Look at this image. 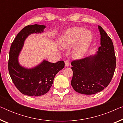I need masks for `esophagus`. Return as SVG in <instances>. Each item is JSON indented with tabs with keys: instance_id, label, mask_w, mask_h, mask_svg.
Returning a JSON list of instances; mask_svg holds the SVG:
<instances>
[{
	"instance_id": "1",
	"label": "esophagus",
	"mask_w": 123,
	"mask_h": 123,
	"mask_svg": "<svg viewBox=\"0 0 123 123\" xmlns=\"http://www.w3.org/2000/svg\"><path fill=\"white\" fill-rule=\"evenodd\" d=\"M70 65V62H69V60H65V67H69Z\"/></svg>"
}]
</instances>
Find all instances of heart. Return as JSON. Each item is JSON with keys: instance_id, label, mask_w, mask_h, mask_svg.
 Listing matches in <instances>:
<instances>
[{"instance_id": "1", "label": "heart", "mask_w": 123, "mask_h": 123, "mask_svg": "<svg viewBox=\"0 0 123 123\" xmlns=\"http://www.w3.org/2000/svg\"><path fill=\"white\" fill-rule=\"evenodd\" d=\"M93 35L90 31L84 28L74 27L69 28L62 35L59 40L60 46L64 49L73 47L72 55L75 59L85 56L92 43Z\"/></svg>"}]
</instances>
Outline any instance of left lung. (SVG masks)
<instances>
[{"instance_id": "obj_1", "label": "left lung", "mask_w": 123, "mask_h": 123, "mask_svg": "<svg viewBox=\"0 0 123 123\" xmlns=\"http://www.w3.org/2000/svg\"><path fill=\"white\" fill-rule=\"evenodd\" d=\"M100 45L95 54L72 62L74 90L84 95H93L106 88L113 77L116 58L113 43L101 27L98 26Z\"/></svg>"}]
</instances>
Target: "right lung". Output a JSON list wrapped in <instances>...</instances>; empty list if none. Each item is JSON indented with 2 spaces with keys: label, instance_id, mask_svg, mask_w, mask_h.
Listing matches in <instances>:
<instances>
[{
  "label": "right lung",
  "instance_id": "right-lung-1",
  "mask_svg": "<svg viewBox=\"0 0 123 123\" xmlns=\"http://www.w3.org/2000/svg\"><path fill=\"white\" fill-rule=\"evenodd\" d=\"M46 28L45 25H28L17 35L9 51L8 70L17 88L22 93L29 96H39L46 94L53 83L57 73L64 67V62L52 63L43 59L32 68L20 64L18 56L24 46L25 40L32 34H41Z\"/></svg>",
  "mask_w": 123,
  "mask_h": 123
}]
</instances>
